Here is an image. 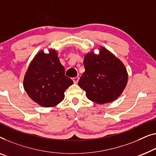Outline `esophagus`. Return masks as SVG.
<instances>
[{"label":"esophagus","mask_w":156,"mask_h":156,"mask_svg":"<svg viewBox=\"0 0 156 156\" xmlns=\"http://www.w3.org/2000/svg\"><path fill=\"white\" fill-rule=\"evenodd\" d=\"M73 80L74 83H77L79 82V80H80V77H79V76H76V77H74Z\"/></svg>","instance_id":"34e87169"}]
</instances>
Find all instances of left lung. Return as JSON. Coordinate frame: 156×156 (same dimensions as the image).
Listing matches in <instances>:
<instances>
[{
    "instance_id": "obj_1",
    "label": "left lung",
    "mask_w": 156,
    "mask_h": 156,
    "mask_svg": "<svg viewBox=\"0 0 156 156\" xmlns=\"http://www.w3.org/2000/svg\"><path fill=\"white\" fill-rule=\"evenodd\" d=\"M99 54L93 51L84 57L85 72L78 84L89 100L98 104L112 102L122 93L127 83L125 65L111 52L101 46Z\"/></svg>"
}]
</instances>
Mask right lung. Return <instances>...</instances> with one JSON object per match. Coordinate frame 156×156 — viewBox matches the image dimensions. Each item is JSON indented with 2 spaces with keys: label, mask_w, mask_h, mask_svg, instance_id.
<instances>
[{
  "label": "right lung",
  "mask_w": 156,
  "mask_h": 156,
  "mask_svg": "<svg viewBox=\"0 0 156 156\" xmlns=\"http://www.w3.org/2000/svg\"><path fill=\"white\" fill-rule=\"evenodd\" d=\"M24 88L28 96L43 107H53L65 98L64 92L73 83L65 75V67L55 50L49 53L41 51L29 64L24 78Z\"/></svg>",
  "instance_id": "right-lung-1"
}]
</instances>
